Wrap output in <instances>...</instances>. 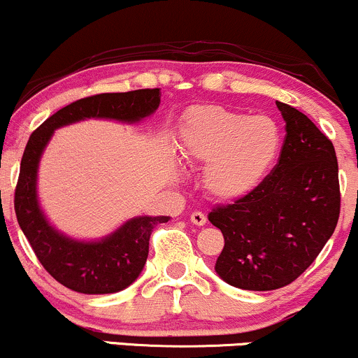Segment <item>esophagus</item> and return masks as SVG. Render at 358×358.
I'll return each instance as SVG.
<instances>
[{
	"instance_id": "esophagus-1",
	"label": "esophagus",
	"mask_w": 358,
	"mask_h": 358,
	"mask_svg": "<svg viewBox=\"0 0 358 358\" xmlns=\"http://www.w3.org/2000/svg\"><path fill=\"white\" fill-rule=\"evenodd\" d=\"M190 220L195 225H205V224H207V217H205L202 212H193L190 215Z\"/></svg>"
}]
</instances>
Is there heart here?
I'll return each mask as SVG.
<instances>
[{
    "label": "heart",
    "mask_w": 358,
    "mask_h": 358,
    "mask_svg": "<svg viewBox=\"0 0 358 358\" xmlns=\"http://www.w3.org/2000/svg\"><path fill=\"white\" fill-rule=\"evenodd\" d=\"M187 162L205 165L203 187L213 199L234 202L264 182L282 150L281 127L271 116L199 106L185 114L178 129Z\"/></svg>",
    "instance_id": "1"
}]
</instances>
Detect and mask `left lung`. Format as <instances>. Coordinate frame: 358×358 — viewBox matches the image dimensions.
Returning a JSON list of instances; mask_svg holds the SVG:
<instances>
[{
	"instance_id": "obj_1",
	"label": "left lung",
	"mask_w": 358,
	"mask_h": 358,
	"mask_svg": "<svg viewBox=\"0 0 358 358\" xmlns=\"http://www.w3.org/2000/svg\"><path fill=\"white\" fill-rule=\"evenodd\" d=\"M276 106L286 121L278 165L250 195L208 213L225 241L217 274L241 289L293 282L322 252L340 215L334 145L298 109Z\"/></svg>"
}]
</instances>
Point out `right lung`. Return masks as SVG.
<instances>
[{
    "label": "right lung",
    "mask_w": 358,
    "mask_h": 358,
    "mask_svg": "<svg viewBox=\"0 0 358 358\" xmlns=\"http://www.w3.org/2000/svg\"><path fill=\"white\" fill-rule=\"evenodd\" d=\"M159 89L97 94L57 110L28 139L15 190V212L35 256L53 279L84 294L117 293L136 281L146 264L150 236L170 217H134L101 241H77L52 227L36 193L40 158L53 131L84 119L139 122L159 106Z\"/></svg>",
    "instance_id": "add662e5"
}]
</instances>
